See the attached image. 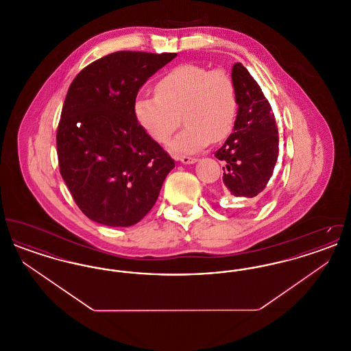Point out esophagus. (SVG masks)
I'll list each match as a JSON object with an SVG mask.
<instances>
[{"label":"esophagus","instance_id":"obj_1","mask_svg":"<svg viewBox=\"0 0 351 351\" xmlns=\"http://www.w3.org/2000/svg\"><path fill=\"white\" fill-rule=\"evenodd\" d=\"M178 160H180L184 165H192V163H196L197 162V158H193V156H178Z\"/></svg>","mask_w":351,"mask_h":351}]
</instances>
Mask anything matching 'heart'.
Listing matches in <instances>:
<instances>
[{
    "instance_id": "heart-1",
    "label": "heart",
    "mask_w": 351,
    "mask_h": 351,
    "mask_svg": "<svg viewBox=\"0 0 351 351\" xmlns=\"http://www.w3.org/2000/svg\"><path fill=\"white\" fill-rule=\"evenodd\" d=\"M155 96H138L134 116L158 143H167L180 126L185 129L171 149L195 152L212 141L219 142L233 130L238 97L233 77L222 68L210 69L185 63L167 71L155 85Z\"/></svg>"
}]
</instances>
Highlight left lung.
<instances>
[{
	"label": "left lung",
	"instance_id": "obj_1",
	"mask_svg": "<svg viewBox=\"0 0 351 351\" xmlns=\"http://www.w3.org/2000/svg\"><path fill=\"white\" fill-rule=\"evenodd\" d=\"M232 77L238 97L234 133L215 156L225 163V191L235 197L252 199L274 173L279 155L278 125L261 86L242 63L234 64Z\"/></svg>",
	"mask_w": 351,
	"mask_h": 351
}]
</instances>
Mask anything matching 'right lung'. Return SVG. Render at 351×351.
I'll return each instance as SVG.
<instances>
[{
  "instance_id": "right-lung-1",
  "label": "right lung",
  "mask_w": 351,
  "mask_h": 351,
  "mask_svg": "<svg viewBox=\"0 0 351 351\" xmlns=\"http://www.w3.org/2000/svg\"><path fill=\"white\" fill-rule=\"evenodd\" d=\"M175 56L117 51L83 68L69 85L56 132L59 169L92 221L135 225L150 212L175 167L134 116L139 88Z\"/></svg>"
}]
</instances>
